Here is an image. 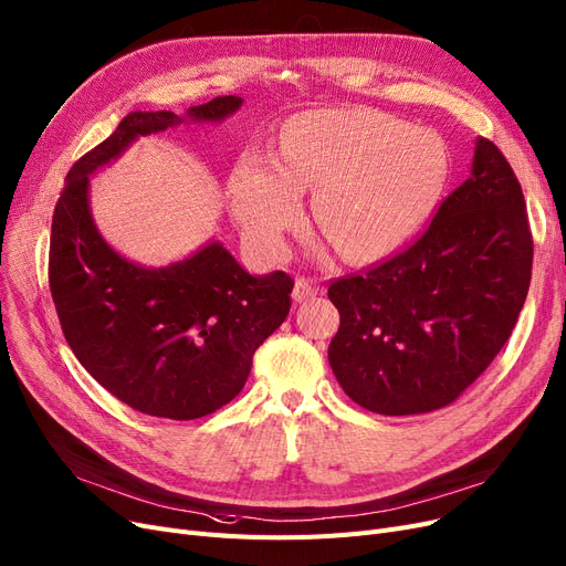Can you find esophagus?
I'll return each instance as SVG.
<instances>
[{"label":"esophagus","mask_w":566,"mask_h":566,"mask_svg":"<svg viewBox=\"0 0 566 566\" xmlns=\"http://www.w3.org/2000/svg\"><path fill=\"white\" fill-rule=\"evenodd\" d=\"M315 292H318V287L313 285V281L300 276L295 281V290H292V300H295V302H306V300H311L315 295Z\"/></svg>","instance_id":"obj_1"}]
</instances>
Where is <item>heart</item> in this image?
I'll return each instance as SVG.
<instances>
[{"label":"heart","instance_id":"heart-1","mask_svg":"<svg viewBox=\"0 0 566 566\" xmlns=\"http://www.w3.org/2000/svg\"><path fill=\"white\" fill-rule=\"evenodd\" d=\"M450 155L437 132L365 108L308 111L276 155L248 150L230 176L232 213L262 255L279 258L318 188L315 220L350 262L386 260L437 209Z\"/></svg>","mask_w":566,"mask_h":566}]
</instances>
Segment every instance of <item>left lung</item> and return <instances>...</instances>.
<instances>
[{
  "instance_id": "8db88e82",
  "label": "left lung",
  "mask_w": 566,
  "mask_h": 566,
  "mask_svg": "<svg viewBox=\"0 0 566 566\" xmlns=\"http://www.w3.org/2000/svg\"><path fill=\"white\" fill-rule=\"evenodd\" d=\"M525 207L502 150L479 139L471 176L409 248L332 281L342 325L329 367L355 403L380 416L429 413L490 367L530 290Z\"/></svg>"
}]
</instances>
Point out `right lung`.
<instances>
[{
    "mask_svg": "<svg viewBox=\"0 0 566 566\" xmlns=\"http://www.w3.org/2000/svg\"><path fill=\"white\" fill-rule=\"evenodd\" d=\"M241 102L216 97L186 116L127 113L70 169L55 205L49 283L66 344L102 388L146 416L195 420L232 401L255 350L287 318L295 281L285 271L248 274L218 241L160 269L129 262L97 230L87 176L146 134L220 123Z\"/></svg>",
    "mask_w": 566,
    "mask_h": 566,
    "instance_id": "obj_1",
    "label": "right lung"
}]
</instances>
